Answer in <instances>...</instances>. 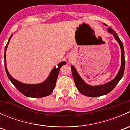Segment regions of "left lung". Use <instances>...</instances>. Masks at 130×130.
Wrapping results in <instances>:
<instances>
[{
    "label": "left lung",
    "instance_id": "1",
    "mask_svg": "<svg viewBox=\"0 0 130 130\" xmlns=\"http://www.w3.org/2000/svg\"><path fill=\"white\" fill-rule=\"evenodd\" d=\"M106 25V24H105ZM107 31L109 32L113 35L115 36V39L120 44V47H121V66L120 68L119 72L116 75V77L114 78L111 82H107L104 85H101V86H91L85 83L84 81L82 79L78 73H77V70L75 69L73 66L71 67L72 72V75L74 80L75 86L77 87V89L79 90L81 94H84V95L88 97H99L101 95H106L108 94L111 91L115 86L118 84L120 80L123 76V73L124 71V67H125V59H124V47H123V43L120 39L119 38L118 36L116 34V31H114L112 28L109 27L107 29Z\"/></svg>",
    "mask_w": 130,
    "mask_h": 130
}]
</instances>
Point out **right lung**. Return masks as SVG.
I'll return each instance as SVG.
<instances>
[{"instance_id":"add662e5","label":"right lung","mask_w":130,"mask_h":130,"mask_svg":"<svg viewBox=\"0 0 130 130\" xmlns=\"http://www.w3.org/2000/svg\"><path fill=\"white\" fill-rule=\"evenodd\" d=\"M12 36V35L9 38L8 43L6 44L5 47V53H4V65L5 69H6V73L9 79L12 84L18 89L20 92L24 94V95L30 98H43V97L47 96L52 94L54 89L56 85V82L58 75L60 69L63 65L66 64L65 61H62L58 64V68L54 67L52 71L51 72L49 77L43 83L40 84H26L21 83L19 81L14 79L12 77L9 73L8 70L6 67V50H7V46H8L10 38Z\"/></svg>"}]
</instances>
